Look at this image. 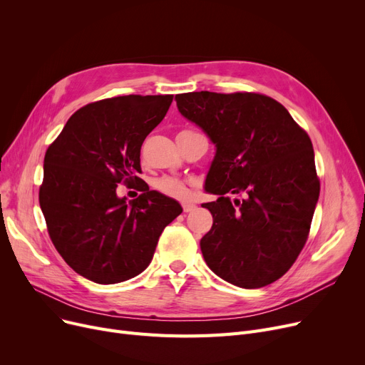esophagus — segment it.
Segmentation results:
<instances>
[{"instance_id":"esophagus-1","label":"esophagus","mask_w":365,"mask_h":365,"mask_svg":"<svg viewBox=\"0 0 365 365\" xmlns=\"http://www.w3.org/2000/svg\"><path fill=\"white\" fill-rule=\"evenodd\" d=\"M195 208H197V205H195V204H189V202H185V204H183V212H185V213L194 212Z\"/></svg>"}]
</instances>
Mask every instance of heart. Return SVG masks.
<instances>
[{"mask_svg":"<svg viewBox=\"0 0 365 365\" xmlns=\"http://www.w3.org/2000/svg\"><path fill=\"white\" fill-rule=\"evenodd\" d=\"M153 186H155V189L160 190L161 194L171 198L186 200L189 197V183L178 178L163 176L153 182Z\"/></svg>","mask_w":365,"mask_h":365,"instance_id":"heart-1","label":"heart"}]
</instances>
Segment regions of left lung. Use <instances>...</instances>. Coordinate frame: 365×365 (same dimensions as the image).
I'll return each mask as SVG.
<instances>
[{
	"mask_svg": "<svg viewBox=\"0 0 365 365\" xmlns=\"http://www.w3.org/2000/svg\"><path fill=\"white\" fill-rule=\"evenodd\" d=\"M179 112L216 145L205 190L213 226L205 263L241 289L281 278L308 240L319 197L312 142L279 102L259 93L176 96ZM231 193L245 198L232 203Z\"/></svg>",
	"mask_w": 365,
	"mask_h": 365,
	"instance_id": "obj_1",
	"label": "left lung"
}]
</instances>
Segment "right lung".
<instances>
[{
    "mask_svg": "<svg viewBox=\"0 0 365 365\" xmlns=\"http://www.w3.org/2000/svg\"><path fill=\"white\" fill-rule=\"evenodd\" d=\"M173 94L118 96L88 103L68 120L44 157L40 205L56 250L72 269L98 284L134 278L149 266L164 227L182 207L138 176L140 148ZM138 182L128 203L118 182Z\"/></svg>",
    "mask_w": 365,
    "mask_h": 365,
    "instance_id": "add662e5",
    "label": "right lung"
}]
</instances>
